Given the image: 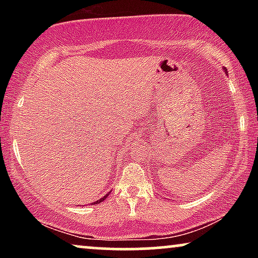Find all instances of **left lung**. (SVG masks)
<instances>
[{
  "mask_svg": "<svg viewBox=\"0 0 258 258\" xmlns=\"http://www.w3.org/2000/svg\"><path fill=\"white\" fill-rule=\"evenodd\" d=\"M224 72H225V74H227V70H225V69H224Z\"/></svg>",
  "mask_w": 258,
  "mask_h": 258,
  "instance_id": "1",
  "label": "left lung"
}]
</instances>
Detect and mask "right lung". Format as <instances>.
<instances>
[{
  "mask_svg": "<svg viewBox=\"0 0 258 258\" xmlns=\"http://www.w3.org/2000/svg\"><path fill=\"white\" fill-rule=\"evenodd\" d=\"M109 194H110V192H108V194H107V195H105V196H103V197H102V199H101V200H97V201H96V202H94V203H96V204H98V203H101V202H102V201H104V200H105V197H107V196L109 195ZM94 203H91V204H94Z\"/></svg>",
  "mask_w": 258,
  "mask_h": 258,
  "instance_id": "obj_1",
  "label": "right lung"
}]
</instances>
